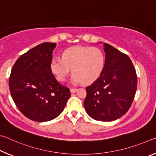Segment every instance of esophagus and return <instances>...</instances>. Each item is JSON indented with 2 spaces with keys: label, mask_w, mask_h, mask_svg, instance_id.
I'll use <instances>...</instances> for the list:
<instances>
[{
  "label": "esophagus",
  "mask_w": 156,
  "mask_h": 156,
  "mask_svg": "<svg viewBox=\"0 0 156 156\" xmlns=\"http://www.w3.org/2000/svg\"><path fill=\"white\" fill-rule=\"evenodd\" d=\"M76 90H77V88H70V92H72V93H74V92H75Z\"/></svg>",
  "instance_id": "esophagus-1"
}]
</instances>
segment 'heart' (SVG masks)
I'll return each mask as SVG.
<instances>
[{"instance_id":"1","label":"heart","mask_w":156,"mask_h":156,"mask_svg":"<svg viewBox=\"0 0 156 156\" xmlns=\"http://www.w3.org/2000/svg\"><path fill=\"white\" fill-rule=\"evenodd\" d=\"M105 61L104 53L99 48L75 46L65 51L62 59H53L51 63V70L57 80L63 81L72 68L74 82L90 84L101 75Z\"/></svg>"}]
</instances>
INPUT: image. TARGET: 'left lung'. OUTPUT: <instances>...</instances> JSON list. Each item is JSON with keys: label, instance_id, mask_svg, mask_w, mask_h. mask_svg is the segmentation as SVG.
<instances>
[{"label": "left lung", "instance_id": "1", "mask_svg": "<svg viewBox=\"0 0 156 156\" xmlns=\"http://www.w3.org/2000/svg\"><path fill=\"white\" fill-rule=\"evenodd\" d=\"M105 61L101 75L86 87L84 107L97 121H112L129 110L137 88V75L126 54L104 43Z\"/></svg>", "mask_w": 156, "mask_h": 156}]
</instances>
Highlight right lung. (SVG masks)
<instances>
[{
  "instance_id": "add662e5",
  "label": "right lung",
  "mask_w": 156,
  "mask_h": 156,
  "mask_svg": "<svg viewBox=\"0 0 156 156\" xmlns=\"http://www.w3.org/2000/svg\"><path fill=\"white\" fill-rule=\"evenodd\" d=\"M55 43L44 42L19 57L11 72L9 87L16 105L27 118L37 122L53 120L62 112L70 97L51 70Z\"/></svg>"
}]
</instances>
